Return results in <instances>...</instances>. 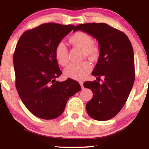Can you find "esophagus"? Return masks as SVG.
Here are the masks:
<instances>
[{
    "label": "esophagus",
    "instance_id": "34e87169",
    "mask_svg": "<svg viewBox=\"0 0 149 149\" xmlns=\"http://www.w3.org/2000/svg\"><path fill=\"white\" fill-rule=\"evenodd\" d=\"M79 83H80V85H81V88H83V82H82V81H80V82H79Z\"/></svg>",
    "mask_w": 149,
    "mask_h": 149
}]
</instances>
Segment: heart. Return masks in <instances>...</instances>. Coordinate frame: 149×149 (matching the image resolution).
Wrapping results in <instances>:
<instances>
[{"instance_id":"obj_1","label":"heart","mask_w":149,"mask_h":149,"mask_svg":"<svg viewBox=\"0 0 149 149\" xmlns=\"http://www.w3.org/2000/svg\"><path fill=\"white\" fill-rule=\"evenodd\" d=\"M69 42L73 46L83 51V56L94 60L98 58L99 49L93 43L90 35L83 32H77L69 38ZM55 58L61 66H66L68 62V49L63 42H59L54 51ZM92 68L88 61H83L78 64H71L64 70V74L69 78L81 80L87 77Z\"/></svg>"}]
</instances>
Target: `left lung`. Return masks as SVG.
I'll return each instance as SVG.
<instances>
[{
  "mask_svg": "<svg viewBox=\"0 0 149 149\" xmlns=\"http://www.w3.org/2000/svg\"><path fill=\"white\" fill-rule=\"evenodd\" d=\"M86 32L97 40L98 60L91 74L97 80L86 81L93 97L86 104L88 115L97 121H107L119 113L127 101L135 79L134 56L129 38L123 32L104 23L79 24L73 31ZM105 79L102 84L98 81Z\"/></svg>",
  "mask_w": 149,
  "mask_h": 149,
  "instance_id": "left-lung-1",
  "label": "left lung"
}]
</instances>
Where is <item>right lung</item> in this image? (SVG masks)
Returning a JSON list of instances; mask_svg holds the SVG:
<instances>
[{
	"mask_svg": "<svg viewBox=\"0 0 149 149\" xmlns=\"http://www.w3.org/2000/svg\"><path fill=\"white\" fill-rule=\"evenodd\" d=\"M74 28L46 23L24 32L13 54L15 86L24 104L40 119L62 115L67 101L81 90L71 79L59 82L62 74L55 58L56 47Z\"/></svg>",
	"mask_w": 149,
	"mask_h": 149,
	"instance_id": "obj_1",
	"label": "right lung"
}]
</instances>
